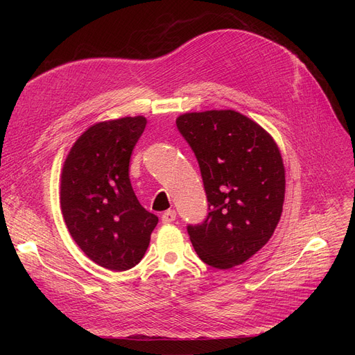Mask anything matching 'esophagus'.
I'll return each mask as SVG.
<instances>
[{"label": "esophagus", "instance_id": "esophagus-1", "mask_svg": "<svg viewBox=\"0 0 355 355\" xmlns=\"http://www.w3.org/2000/svg\"><path fill=\"white\" fill-rule=\"evenodd\" d=\"M175 217H177L175 210H166V211L161 216V220H162L164 225H170V223H173V221L175 220Z\"/></svg>", "mask_w": 355, "mask_h": 355}]
</instances>
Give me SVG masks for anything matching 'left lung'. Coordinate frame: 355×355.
I'll return each mask as SVG.
<instances>
[{
  "mask_svg": "<svg viewBox=\"0 0 355 355\" xmlns=\"http://www.w3.org/2000/svg\"><path fill=\"white\" fill-rule=\"evenodd\" d=\"M177 128L196 154L209 216L189 226L198 257L216 269L250 259L272 237L282 216L285 166L269 132L232 109L189 112Z\"/></svg>",
  "mask_w": 355,
  "mask_h": 355,
  "instance_id": "1",
  "label": "left lung"
}]
</instances>
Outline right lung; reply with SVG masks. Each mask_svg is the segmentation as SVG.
Here are the masks:
<instances>
[{"instance_id": "right-lung-1", "label": "right lung", "mask_w": 355, "mask_h": 355, "mask_svg": "<svg viewBox=\"0 0 355 355\" xmlns=\"http://www.w3.org/2000/svg\"><path fill=\"white\" fill-rule=\"evenodd\" d=\"M146 125L125 116L87 128L66 157L60 206L67 230L96 265L114 272L144 257L158 217L146 211L129 180V159Z\"/></svg>"}]
</instances>
